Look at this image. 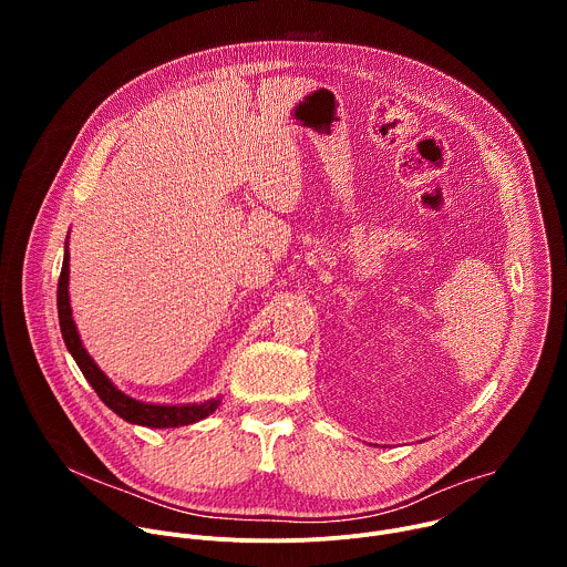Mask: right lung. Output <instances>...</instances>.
Here are the masks:
<instances>
[{"label":"right lung","instance_id":"add662e5","mask_svg":"<svg viewBox=\"0 0 567 567\" xmlns=\"http://www.w3.org/2000/svg\"><path fill=\"white\" fill-rule=\"evenodd\" d=\"M69 254H64L62 260V271L58 280V318H60V332L66 343V350L75 359L80 372L85 374V379L92 383L101 401L107 409H112L118 417H123L130 424H141L147 429H177V426H188L197 420L208 417L217 406L219 399L206 401V403H193V406H156V403H143L136 401L127 394H123L114 383L101 372V368L92 361L87 350L80 343V337L75 332L73 318H71V307H69Z\"/></svg>","mask_w":567,"mask_h":567}]
</instances>
